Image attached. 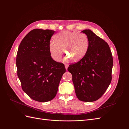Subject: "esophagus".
Instances as JSON below:
<instances>
[{
  "instance_id": "esophagus-1",
  "label": "esophagus",
  "mask_w": 129,
  "mask_h": 129,
  "mask_svg": "<svg viewBox=\"0 0 129 129\" xmlns=\"http://www.w3.org/2000/svg\"><path fill=\"white\" fill-rule=\"evenodd\" d=\"M64 64H65V69H66V70H67L69 67V65L66 63H65Z\"/></svg>"
}]
</instances>
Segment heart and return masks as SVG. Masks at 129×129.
I'll return each mask as SVG.
<instances>
[{"label":"heart","mask_w":129,"mask_h":129,"mask_svg":"<svg viewBox=\"0 0 129 129\" xmlns=\"http://www.w3.org/2000/svg\"><path fill=\"white\" fill-rule=\"evenodd\" d=\"M54 38L55 42L51 41L49 47L52 58L56 62L62 57V49L65 56L73 62L84 57L88 49L89 40L85 33L64 31L57 33Z\"/></svg>","instance_id":"obj_1"}]
</instances>
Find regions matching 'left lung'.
<instances>
[{
    "label": "left lung",
    "mask_w": 129,
    "mask_h": 129,
    "mask_svg": "<svg viewBox=\"0 0 129 129\" xmlns=\"http://www.w3.org/2000/svg\"><path fill=\"white\" fill-rule=\"evenodd\" d=\"M89 40L85 55L68 67L78 99L85 102L99 99L112 79L113 57L110 47L103 39L90 30H84Z\"/></svg>",
    "instance_id": "left-lung-1"
}]
</instances>
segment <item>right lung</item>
I'll return each mask as SVG.
<instances>
[{"label": "right lung", "mask_w": 129, "mask_h": 129, "mask_svg": "<svg viewBox=\"0 0 129 129\" xmlns=\"http://www.w3.org/2000/svg\"><path fill=\"white\" fill-rule=\"evenodd\" d=\"M55 31L35 29L20 43L16 57L22 90L33 100L47 102L56 95L65 65L51 57L49 43Z\"/></svg>", "instance_id": "1"}]
</instances>
